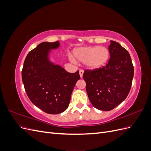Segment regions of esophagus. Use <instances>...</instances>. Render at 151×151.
Segmentation results:
<instances>
[{
    "label": "esophagus",
    "instance_id": "esophagus-1",
    "mask_svg": "<svg viewBox=\"0 0 151 151\" xmlns=\"http://www.w3.org/2000/svg\"><path fill=\"white\" fill-rule=\"evenodd\" d=\"M83 74H84V70H79V75H80L81 78H83Z\"/></svg>",
    "mask_w": 151,
    "mask_h": 151
}]
</instances>
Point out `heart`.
I'll return each instance as SVG.
<instances>
[{
	"instance_id": "b5f03b06",
	"label": "heart",
	"mask_w": 151,
	"mask_h": 151,
	"mask_svg": "<svg viewBox=\"0 0 151 151\" xmlns=\"http://www.w3.org/2000/svg\"><path fill=\"white\" fill-rule=\"evenodd\" d=\"M73 55L77 61L84 63L89 70H94L107 64L110 54L106 47L93 46L76 48L73 51Z\"/></svg>"
}]
</instances>
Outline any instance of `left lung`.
Wrapping results in <instances>:
<instances>
[{
	"label": "left lung",
	"instance_id": "1",
	"mask_svg": "<svg viewBox=\"0 0 151 151\" xmlns=\"http://www.w3.org/2000/svg\"><path fill=\"white\" fill-rule=\"evenodd\" d=\"M108 50L110 58L106 66L83 74L91 104L103 111L111 110L126 99L134 72L130 54L120 43L110 41Z\"/></svg>",
	"mask_w": 151,
	"mask_h": 151
}]
</instances>
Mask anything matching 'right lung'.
I'll return each mask as SVG.
<instances>
[{"label":"right lung","instance_id":"right-lung-1","mask_svg":"<svg viewBox=\"0 0 151 151\" xmlns=\"http://www.w3.org/2000/svg\"><path fill=\"white\" fill-rule=\"evenodd\" d=\"M59 42H43L29 52L22 70V80L28 98L36 106L48 114L65 111L79 72L69 73L50 59Z\"/></svg>","mask_w":151,"mask_h":151}]
</instances>
